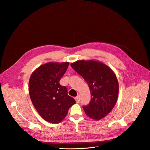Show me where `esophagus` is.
<instances>
[{
  "label": "esophagus",
  "instance_id": "1",
  "mask_svg": "<svg viewBox=\"0 0 150 150\" xmlns=\"http://www.w3.org/2000/svg\"><path fill=\"white\" fill-rule=\"evenodd\" d=\"M75 100L76 101L77 103H79L80 101V96H77L76 98H75Z\"/></svg>",
  "mask_w": 150,
  "mask_h": 150
}]
</instances>
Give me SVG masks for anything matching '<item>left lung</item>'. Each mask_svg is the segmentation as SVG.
<instances>
[{
    "label": "left lung",
    "instance_id": "left-lung-1",
    "mask_svg": "<svg viewBox=\"0 0 150 150\" xmlns=\"http://www.w3.org/2000/svg\"><path fill=\"white\" fill-rule=\"evenodd\" d=\"M71 66L89 87L91 99L88 105L83 106L85 113L95 120L103 118L117 101L119 85L116 75L108 65L97 61H77Z\"/></svg>",
    "mask_w": 150,
    "mask_h": 150
}]
</instances>
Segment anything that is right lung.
<instances>
[{
	"mask_svg": "<svg viewBox=\"0 0 150 150\" xmlns=\"http://www.w3.org/2000/svg\"><path fill=\"white\" fill-rule=\"evenodd\" d=\"M69 62H50L34 71L29 82V93L33 105L40 116L52 124L61 122L76 103L68 95L59 80L66 72Z\"/></svg>",
	"mask_w": 150,
	"mask_h": 150,
	"instance_id": "1",
	"label": "right lung"
}]
</instances>
